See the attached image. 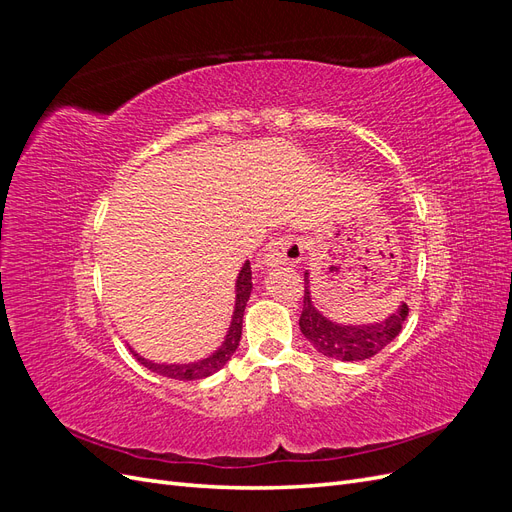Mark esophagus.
I'll return each instance as SVG.
<instances>
[{
    "label": "esophagus",
    "mask_w": 512,
    "mask_h": 512,
    "mask_svg": "<svg viewBox=\"0 0 512 512\" xmlns=\"http://www.w3.org/2000/svg\"><path fill=\"white\" fill-rule=\"evenodd\" d=\"M303 258V241L299 237H282L267 245L262 254V265L280 267V265H297Z\"/></svg>",
    "instance_id": "1"
}]
</instances>
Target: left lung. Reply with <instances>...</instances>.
<instances>
[{
  "label": "left lung",
  "instance_id": "1",
  "mask_svg": "<svg viewBox=\"0 0 512 512\" xmlns=\"http://www.w3.org/2000/svg\"><path fill=\"white\" fill-rule=\"evenodd\" d=\"M303 277L305 294L299 327L307 342L320 354L339 361H365L389 346L401 333L410 312L406 301H401L395 312L380 322L342 324L318 312V307L312 301V290H309V271H305Z\"/></svg>",
  "mask_w": 512,
  "mask_h": 512
}]
</instances>
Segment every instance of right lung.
I'll return each instance as SVG.
<instances>
[{"label": "right lung", "mask_w": 512, "mask_h": 512, "mask_svg": "<svg viewBox=\"0 0 512 512\" xmlns=\"http://www.w3.org/2000/svg\"><path fill=\"white\" fill-rule=\"evenodd\" d=\"M252 294V267H250V260H245V265L241 267L239 275H237V284H235V309H232V320H230V327L228 333L224 337L222 346L215 350L213 354H209L207 359H200L194 363H153L145 356L136 354L132 348L130 352L136 356V361L145 365L147 369L156 371V374L164 376V378H173V380H203L215 371H220L228 361L230 356L235 354L239 342H241V329H243V312H245V305L247 299H250Z\"/></svg>", "instance_id": "right-lung-1"}]
</instances>
